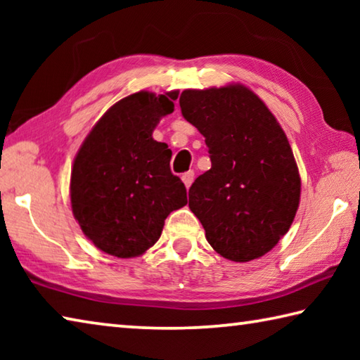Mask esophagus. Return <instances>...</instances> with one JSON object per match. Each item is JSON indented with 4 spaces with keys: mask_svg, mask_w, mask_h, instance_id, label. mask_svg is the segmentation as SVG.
I'll list each match as a JSON object with an SVG mask.
<instances>
[{
    "mask_svg": "<svg viewBox=\"0 0 360 360\" xmlns=\"http://www.w3.org/2000/svg\"><path fill=\"white\" fill-rule=\"evenodd\" d=\"M181 179H182V182H184L186 184V187L188 188L192 186V182H193V179H195V173L193 172H187V173H184L181 176Z\"/></svg>",
    "mask_w": 360,
    "mask_h": 360,
    "instance_id": "1",
    "label": "esophagus"
}]
</instances>
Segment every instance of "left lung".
<instances>
[{
  "mask_svg": "<svg viewBox=\"0 0 360 360\" xmlns=\"http://www.w3.org/2000/svg\"><path fill=\"white\" fill-rule=\"evenodd\" d=\"M179 106L211 158V169L188 188V208L222 257H262L288 233L300 202L288 136L265 103L240 84L184 90Z\"/></svg>",
  "mask_w": 360,
  "mask_h": 360,
  "instance_id": "left-lung-1",
  "label": "left lung"
}]
</instances>
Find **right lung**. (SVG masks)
I'll return each mask as SVG.
<instances>
[{"label": "right lung", "instance_id": "1", "mask_svg": "<svg viewBox=\"0 0 360 360\" xmlns=\"http://www.w3.org/2000/svg\"><path fill=\"white\" fill-rule=\"evenodd\" d=\"M178 90L138 92L96 122L75 158L71 208L84 235L103 252L129 259L160 238L168 214L187 203L184 182L169 169L172 150L152 138L174 111Z\"/></svg>", "mask_w": 360, "mask_h": 360}]
</instances>
